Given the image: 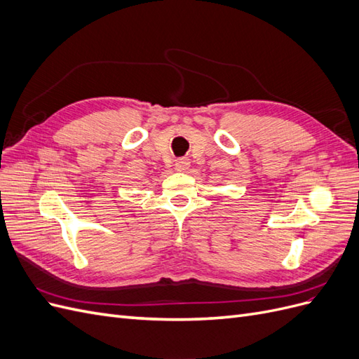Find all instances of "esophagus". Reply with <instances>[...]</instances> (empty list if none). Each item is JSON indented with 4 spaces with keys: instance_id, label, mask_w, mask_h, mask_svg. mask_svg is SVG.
Listing matches in <instances>:
<instances>
[{
    "instance_id": "34e87169",
    "label": "esophagus",
    "mask_w": 359,
    "mask_h": 359,
    "mask_svg": "<svg viewBox=\"0 0 359 359\" xmlns=\"http://www.w3.org/2000/svg\"><path fill=\"white\" fill-rule=\"evenodd\" d=\"M175 168L178 172H186L190 168V160L189 158H180L175 163Z\"/></svg>"
}]
</instances>
